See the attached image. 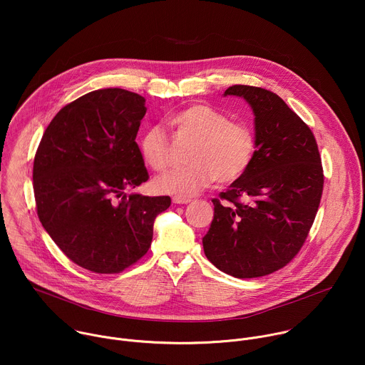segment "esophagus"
<instances>
[{
    "label": "esophagus",
    "instance_id": "esophagus-1",
    "mask_svg": "<svg viewBox=\"0 0 365 365\" xmlns=\"http://www.w3.org/2000/svg\"><path fill=\"white\" fill-rule=\"evenodd\" d=\"M192 199L190 197H186V196H179V195H176V196H173V202L175 203H178V205H183V203H189Z\"/></svg>",
    "mask_w": 365,
    "mask_h": 365
}]
</instances>
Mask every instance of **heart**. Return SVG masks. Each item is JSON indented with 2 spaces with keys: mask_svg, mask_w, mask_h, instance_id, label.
<instances>
[{
  "mask_svg": "<svg viewBox=\"0 0 365 365\" xmlns=\"http://www.w3.org/2000/svg\"><path fill=\"white\" fill-rule=\"evenodd\" d=\"M169 123L180 137L193 144L186 154V166L155 179V187L160 192L195 195L214 180L220 185L232 183L251 168L257 138L247 123L231 121L227 114L206 103H193L175 113ZM138 147L143 160L153 170L163 172L170 166L169 138L160 125L145 130Z\"/></svg>",
  "mask_w": 365,
  "mask_h": 365,
  "instance_id": "1",
  "label": "heart"
}]
</instances>
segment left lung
<instances>
[{
	"mask_svg": "<svg viewBox=\"0 0 365 365\" xmlns=\"http://www.w3.org/2000/svg\"><path fill=\"white\" fill-rule=\"evenodd\" d=\"M224 95L251 106L257 153L247 173L212 199L203 251L230 276L262 277L289 264L307 238L324 190L321 154L314 133L274 92L232 85Z\"/></svg>",
	"mask_w": 365,
	"mask_h": 365,
	"instance_id": "obj_1",
	"label": "left lung"
}]
</instances>
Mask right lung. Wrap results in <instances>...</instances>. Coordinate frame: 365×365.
Masks as SVG:
<instances>
[{"mask_svg":"<svg viewBox=\"0 0 365 365\" xmlns=\"http://www.w3.org/2000/svg\"><path fill=\"white\" fill-rule=\"evenodd\" d=\"M145 99L134 92L92 91L47 125L34 155L37 215L72 262L115 274L148 251L155 217L169 196L125 195L148 180L135 137Z\"/></svg>","mask_w":365,"mask_h":365,"instance_id":"obj_1","label":"right lung"}]
</instances>
